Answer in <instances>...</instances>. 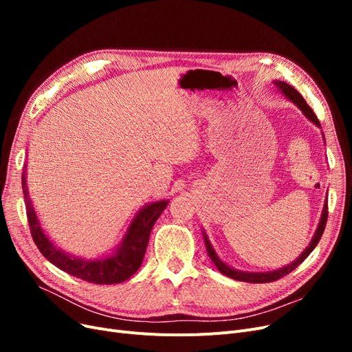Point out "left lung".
Returning <instances> with one entry per match:
<instances>
[{
  "instance_id": "left-lung-1",
  "label": "left lung",
  "mask_w": 352,
  "mask_h": 352,
  "mask_svg": "<svg viewBox=\"0 0 352 352\" xmlns=\"http://www.w3.org/2000/svg\"><path fill=\"white\" fill-rule=\"evenodd\" d=\"M276 85H278L279 89L286 95L287 98H289L294 104H296L298 107H300L302 110V113L310 119L313 123H316L317 126H320V122H318L317 116L314 114V111L311 110L310 105H308L305 102V100L302 98V95L298 92L295 88H292L291 85H287L285 82H274ZM327 199H326V204L323 207V212H322V219H320V225H318L317 230H316V235L314 238L311 239L310 245H308L307 250L298 257V260H295L291 265H286V267L283 269H279V270H274V272H269V273H245V272H238V270H233L230 267H228V265L223 263L217 254L214 252V250H212V247L210 245L207 236H206V247H207V252H208V257L211 258V261L216 264V267L225 274L228 276V278H232L235 280H241V282H247V283H267V282H274V280H279L280 278H283V276L289 274L292 270H295L298 265H300L308 255L311 254V251L316 248V245L318 243V241L322 239V235L324 232V228H326V221H327V216H329V211H327Z\"/></svg>"
}]
</instances>
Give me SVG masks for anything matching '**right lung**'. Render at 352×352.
<instances>
[{"instance_id":"1","label":"right lung","mask_w":352,"mask_h":352,"mask_svg":"<svg viewBox=\"0 0 352 352\" xmlns=\"http://www.w3.org/2000/svg\"><path fill=\"white\" fill-rule=\"evenodd\" d=\"M22 185L26 201V214L30 235L34 238V242L36 243L41 254L63 272L95 285L120 283L126 279H129L131 276L141 267L154 223L164 211V208L168 206V201L164 199L142 208L132 221L129 230H127L126 238L122 243V248L117 251L113 257L91 261L70 257V255L60 251L51 243V241L45 236V233L42 232L34 207H32L25 175Z\"/></svg>"}]
</instances>
